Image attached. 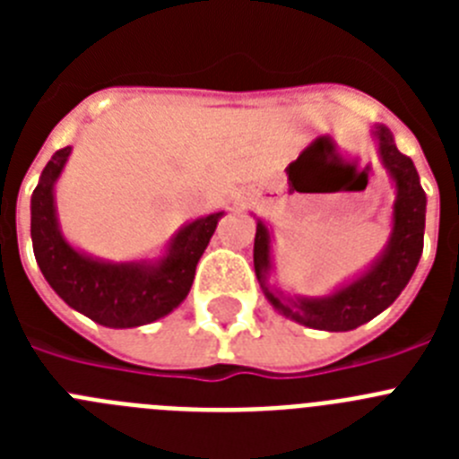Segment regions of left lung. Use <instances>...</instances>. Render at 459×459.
<instances>
[{"label": "left lung", "mask_w": 459, "mask_h": 459, "mask_svg": "<svg viewBox=\"0 0 459 459\" xmlns=\"http://www.w3.org/2000/svg\"><path fill=\"white\" fill-rule=\"evenodd\" d=\"M375 137L379 144L381 163L391 174L397 193L393 204V232L386 250L360 278L319 299H307V296L291 299L273 290L269 285L271 234L264 222L257 221L253 259L259 285L275 310L307 328L351 331L360 324L370 322L395 301L419 266L423 253L425 204H428L425 190L420 188L419 172L413 168L411 158L397 152L386 126H375Z\"/></svg>", "instance_id": "8db88e82"}]
</instances>
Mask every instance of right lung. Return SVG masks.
Listing matches in <instances>:
<instances>
[{
    "label": "right lung",
    "mask_w": 459,
    "mask_h": 459,
    "mask_svg": "<svg viewBox=\"0 0 459 459\" xmlns=\"http://www.w3.org/2000/svg\"><path fill=\"white\" fill-rule=\"evenodd\" d=\"M71 156L64 147L40 172L31 195V243L40 273L73 310L109 328L144 326L165 317L188 296L195 266L225 211L181 227L158 262H103L80 253L62 237L55 184Z\"/></svg>",
    "instance_id": "obj_1"
}]
</instances>
